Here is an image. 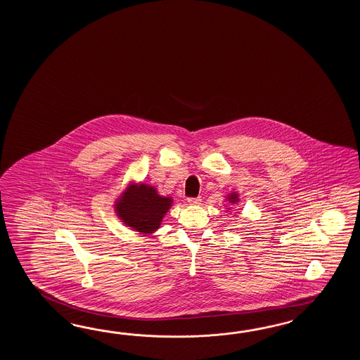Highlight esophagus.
Returning <instances> with one entry per match:
<instances>
[{"mask_svg":"<svg viewBox=\"0 0 360 360\" xmlns=\"http://www.w3.org/2000/svg\"><path fill=\"white\" fill-rule=\"evenodd\" d=\"M188 202H189V205H191V206H199V205L202 203V198H200V197H197V198H189L188 199Z\"/></svg>","mask_w":360,"mask_h":360,"instance_id":"34e87169","label":"esophagus"}]
</instances>
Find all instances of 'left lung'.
Instances as JSON below:
<instances>
[{"mask_svg": "<svg viewBox=\"0 0 360 360\" xmlns=\"http://www.w3.org/2000/svg\"><path fill=\"white\" fill-rule=\"evenodd\" d=\"M225 198L228 200V205H230V206L226 208V211H229V212L230 210H231V206H236V205L240 203V198H239V194H238L237 191H230ZM236 214H238V212H236L234 216H236Z\"/></svg>", "mask_w": 360, "mask_h": 360, "instance_id": "8db88e82", "label": "left lung"}]
</instances>
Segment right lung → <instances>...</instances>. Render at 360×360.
<instances>
[{
  "instance_id": "right-lung-1",
  "label": "right lung",
  "mask_w": 360,
  "mask_h": 360,
  "mask_svg": "<svg viewBox=\"0 0 360 360\" xmlns=\"http://www.w3.org/2000/svg\"><path fill=\"white\" fill-rule=\"evenodd\" d=\"M172 205L174 198L161 195L153 185L131 180L115 198L113 208L124 226L146 237L161 228Z\"/></svg>"
}]
</instances>
